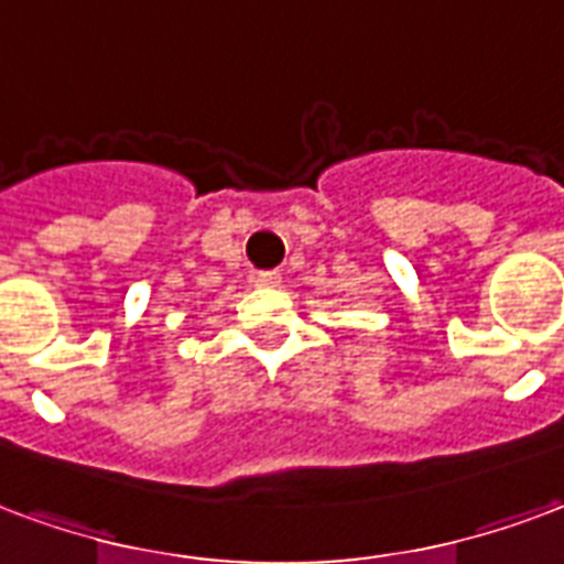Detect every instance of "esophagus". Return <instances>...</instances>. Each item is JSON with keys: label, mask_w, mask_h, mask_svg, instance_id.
I'll list each match as a JSON object with an SVG mask.
<instances>
[{"label": "esophagus", "mask_w": 564, "mask_h": 564, "mask_svg": "<svg viewBox=\"0 0 564 564\" xmlns=\"http://www.w3.org/2000/svg\"><path fill=\"white\" fill-rule=\"evenodd\" d=\"M253 283L262 286V290H269V286H281V271H257V274H253Z\"/></svg>", "instance_id": "1"}]
</instances>
